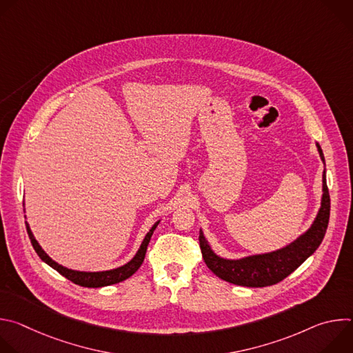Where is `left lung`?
Segmentation results:
<instances>
[{"label": "left lung", "instance_id": "left-lung-1", "mask_svg": "<svg viewBox=\"0 0 353 353\" xmlns=\"http://www.w3.org/2000/svg\"><path fill=\"white\" fill-rule=\"evenodd\" d=\"M321 161L324 155L317 143ZM330 221V192L323 173V199L321 208L312 228L289 245L272 251L268 254L251 256L241 260H226L216 256L207 243L203 232L199 230V247L207 267L221 279L248 288H263L281 282L290 275L297 267L303 264L321 244Z\"/></svg>", "mask_w": 353, "mask_h": 353}]
</instances>
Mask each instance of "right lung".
I'll return each mask as SVG.
<instances>
[{
  "label": "right lung",
  "instance_id": "right-lung-1",
  "mask_svg": "<svg viewBox=\"0 0 353 353\" xmlns=\"http://www.w3.org/2000/svg\"><path fill=\"white\" fill-rule=\"evenodd\" d=\"M159 225V221L152 226V229H150L139 250L138 253L135 254V257L127 263L123 267H119L116 270H110V271H102V272H81V271H72V270H68L60 264H57L56 261H53L52 259H50L44 251L41 250V247L39 245V243L36 241V239L33 237V233L30 232V228L29 225L26 223V230H28V234H29V239H30V243L34 248V251L37 253V256L46 263L48 264L52 268H54L57 272H60L63 276H65L67 279H70L71 282L79 285V286H85V288H102V286H108V285H114V283H119L127 278H130L134 272L138 271V268L141 267V264L143 263V259H145V253H146V248H148V244H149V240L150 237H152V233L154 230L157 229V226Z\"/></svg>",
  "mask_w": 353,
  "mask_h": 353
}]
</instances>
